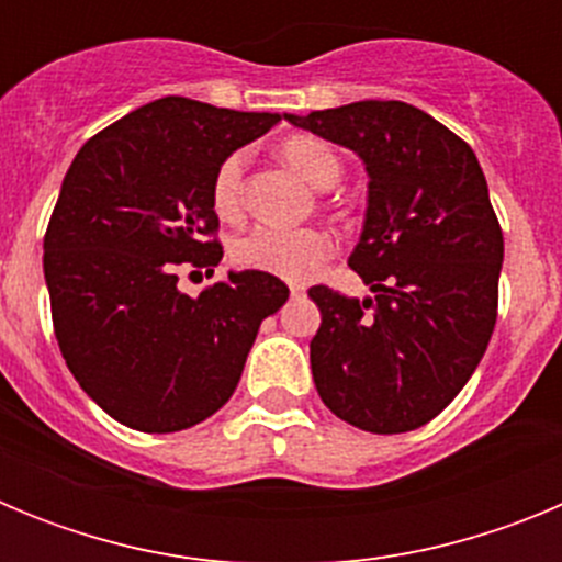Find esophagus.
Masks as SVG:
<instances>
[{"label":"esophagus","instance_id":"1","mask_svg":"<svg viewBox=\"0 0 562 562\" xmlns=\"http://www.w3.org/2000/svg\"><path fill=\"white\" fill-rule=\"evenodd\" d=\"M290 292H292V297H301L304 295V284H292Z\"/></svg>","mask_w":562,"mask_h":562}]
</instances>
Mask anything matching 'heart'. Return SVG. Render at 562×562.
<instances>
[{
	"mask_svg": "<svg viewBox=\"0 0 562 562\" xmlns=\"http://www.w3.org/2000/svg\"><path fill=\"white\" fill-rule=\"evenodd\" d=\"M281 157L304 177L310 186L329 188L340 180L342 162L329 143L312 134H292L281 143ZM245 186V151L227 154L213 173V207L222 220H236L241 213ZM233 261L245 270L304 281L335 252V238L321 227H270L258 225L233 241Z\"/></svg>",
	"mask_w": 562,
	"mask_h": 562,
	"instance_id": "obj_1",
	"label": "heart"
}]
</instances>
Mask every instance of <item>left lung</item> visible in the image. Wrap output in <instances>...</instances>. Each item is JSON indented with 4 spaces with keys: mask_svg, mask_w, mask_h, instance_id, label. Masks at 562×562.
I'll return each instance as SVG.
<instances>
[{
    "mask_svg": "<svg viewBox=\"0 0 562 562\" xmlns=\"http://www.w3.org/2000/svg\"><path fill=\"white\" fill-rule=\"evenodd\" d=\"M369 171L349 267L374 297L312 286L321 329L312 376L326 408L369 434H405L448 408L498 317L504 233L473 148L402 101L286 114Z\"/></svg>",
    "mask_w": 562,
    "mask_h": 562,
    "instance_id": "obj_1",
    "label": "left lung"
}]
</instances>
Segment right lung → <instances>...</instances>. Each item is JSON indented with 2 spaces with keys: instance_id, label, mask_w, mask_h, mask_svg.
Returning a JSON list of instances; mask_svg holds the SVG:
<instances>
[{
  "instance_id": "add662e5",
  "label": "right lung",
  "mask_w": 562,
  "mask_h": 562,
  "mask_svg": "<svg viewBox=\"0 0 562 562\" xmlns=\"http://www.w3.org/2000/svg\"><path fill=\"white\" fill-rule=\"evenodd\" d=\"M281 114L168 95L76 154L44 233V281L67 369L112 419L173 434L225 405L258 326L290 297L281 278L227 272L191 297L182 267L222 261L213 173Z\"/></svg>"
}]
</instances>
